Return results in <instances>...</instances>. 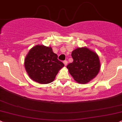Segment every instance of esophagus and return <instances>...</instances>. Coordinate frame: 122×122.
I'll list each match as a JSON object with an SVG mask.
<instances>
[{
	"label": "esophagus",
	"instance_id": "34e87169",
	"mask_svg": "<svg viewBox=\"0 0 122 122\" xmlns=\"http://www.w3.org/2000/svg\"><path fill=\"white\" fill-rule=\"evenodd\" d=\"M63 63H64V65H65V66H67V61H63Z\"/></svg>",
	"mask_w": 122,
	"mask_h": 122
}]
</instances>
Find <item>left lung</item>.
Instances as JSON below:
<instances>
[{
    "mask_svg": "<svg viewBox=\"0 0 122 122\" xmlns=\"http://www.w3.org/2000/svg\"><path fill=\"white\" fill-rule=\"evenodd\" d=\"M73 59L67 66L70 75L79 83H87L95 78L100 69L98 55L86 47H78L71 52Z\"/></svg>",
    "mask_w": 122,
    "mask_h": 122,
    "instance_id": "left-lung-1",
    "label": "left lung"
}]
</instances>
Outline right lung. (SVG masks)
Listing matches in <instances>:
<instances>
[{"label": "right lung", "instance_id": "obj_1", "mask_svg": "<svg viewBox=\"0 0 122 122\" xmlns=\"http://www.w3.org/2000/svg\"><path fill=\"white\" fill-rule=\"evenodd\" d=\"M65 66L57 59L51 47L37 45L32 47L25 59V67L31 79L41 84L52 82Z\"/></svg>", "mask_w": 122, "mask_h": 122}]
</instances>
